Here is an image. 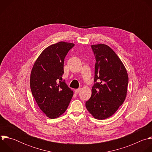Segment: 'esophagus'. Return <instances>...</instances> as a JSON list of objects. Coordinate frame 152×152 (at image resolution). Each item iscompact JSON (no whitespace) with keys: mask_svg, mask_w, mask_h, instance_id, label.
I'll return each instance as SVG.
<instances>
[{"mask_svg":"<svg viewBox=\"0 0 152 152\" xmlns=\"http://www.w3.org/2000/svg\"><path fill=\"white\" fill-rule=\"evenodd\" d=\"M80 90H81V88H77V89H75L74 91H75V93L76 94H78V93H79V92L80 91Z\"/></svg>","mask_w":152,"mask_h":152,"instance_id":"34e87169","label":"esophagus"}]
</instances>
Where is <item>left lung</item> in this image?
<instances>
[{"mask_svg": "<svg viewBox=\"0 0 152 152\" xmlns=\"http://www.w3.org/2000/svg\"><path fill=\"white\" fill-rule=\"evenodd\" d=\"M91 48L96 61L95 84L86 107L95 118L104 120L114 114L125 101L128 75L122 62L110 47L97 44Z\"/></svg>", "mask_w": 152, "mask_h": 152, "instance_id": "1", "label": "left lung"}]
</instances>
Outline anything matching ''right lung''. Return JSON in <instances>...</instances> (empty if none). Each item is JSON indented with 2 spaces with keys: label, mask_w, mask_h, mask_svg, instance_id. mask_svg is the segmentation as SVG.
I'll return each mask as SVG.
<instances>
[{
  "label": "right lung",
  "mask_w": 152,
  "mask_h": 152,
  "mask_svg": "<svg viewBox=\"0 0 152 152\" xmlns=\"http://www.w3.org/2000/svg\"><path fill=\"white\" fill-rule=\"evenodd\" d=\"M74 44L59 42L46 48L34 64L30 74L32 94L40 109L50 118L64 114L73 91L62 80L64 60Z\"/></svg>",
  "instance_id": "obj_1"
}]
</instances>
